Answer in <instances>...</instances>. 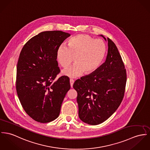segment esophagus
<instances>
[{"mask_svg": "<svg viewBox=\"0 0 150 150\" xmlns=\"http://www.w3.org/2000/svg\"><path fill=\"white\" fill-rule=\"evenodd\" d=\"M69 82H70V86H71V87H72L73 84H74V81L72 80V79H70V80H69Z\"/></svg>", "mask_w": 150, "mask_h": 150, "instance_id": "esophagus-1", "label": "esophagus"}]
</instances>
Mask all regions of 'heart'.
<instances>
[{"mask_svg":"<svg viewBox=\"0 0 150 150\" xmlns=\"http://www.w3.org/2000/svg\"><path fill=\"white\" fill-rule=\"evenodd\" d=\"M106 53L103 42L94 40L87 35H77L70 38L68 47L61 45L57 52L59 64L67 68L73 62L75 63L69 69L62 71L63 75L71 78L81 76L84 72L90 74L96 71L102 64Z\"/></svg>","mask_w":150,"mask_h":150,"instance_id":"obj_1","label":"heart"}]
</instances>
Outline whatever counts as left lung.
<instances>
[{"mask_svg":"<svg viewBox=\"0 0 150 150\" xmlns=\"http://www.w3.org/2000/svg\"><path fill=\"white\" fill-rule=\"evenodd\" d=\"M105 62L96 71L75 81L79 117L83 122L97 125L112 115L121 103L125 91L127 75L117 48L109 38Z\"/></svg>","mask_w":150,"mask_h":150,"instance_id":"obj_1","label":"left lung"}]
</instances>
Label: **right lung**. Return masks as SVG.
<instances>
[{
  "label": "right lung",
  "instance_id": "1",
  "mask_svg": "<svg viewBox=\"0 0 150 150\" xmlns=\"http://www.w3.org/2000/svg\"><path fill=\"white\" fill-rule=\"evenodd\" d=\"M71 35L61 31H44L23 46L16 67V92L25 112L40 123L58 117L63 99L70 89L69 78L60 72L57 52Z\"/></svg>",
  "mask_w": 150,
  "mask_h": 150
}]
</instances>
